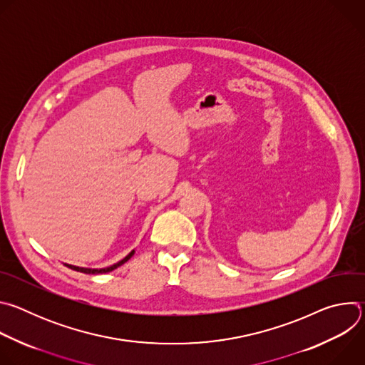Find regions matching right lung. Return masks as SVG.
<instances>
[{
	"mask_svg": "<svg viewBox=\"0 0 365 365\" xmlns=\"http://www.w3.org/2000/svg\"><path fill=\"white\" fill-rule=\"evenodd\" d=\"M134 250L128 254V255H125L121 262H118V263H115V264H113V266H110V267H106V269H86V267H78V266H72V264H65L66 267H69V269H72V270H75V272H81V273H85V274H102V273H108V272H113V270H115L117 267H120V266H123L125 262H128V259L134 255Z\"/></svg>",
	"mask_w": 365,
	"mask_h": 365,
	"instance_id": "right-lung-1",
	"label": "right lung"
}]
</instances>
